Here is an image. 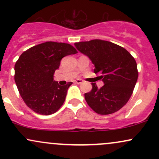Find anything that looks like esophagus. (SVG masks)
<instances>
[{
  "mask_svg": "<svg viewBox=\"0 0 159 159\" xmlns=\"http://www.w3.org/2000/svg\"><path fill=\"white\" fill-rule=\"evenodd\" d=\"M75 81V83L78 84H79L83 83V80H81V79H76Z\"/></svg>",
  "mask_w": 159,
  "mask_h": 159,
  "instance_id": "1",
  "label": "esophagus"
}]
</instances>
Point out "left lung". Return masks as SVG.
Returning a JSON list of instances; mask_svg holds the SVG:
<instances>
[{"instance_id": "left-lung-1", "label": "left lung", "mask_w": 159, "mask_h": 159, "mask_svg": "<svg viewBox=\"0 0 159 159\" xmlns=\"http://www.w3.org/2000/svg\"><path fill=\"white\" fill-rule=\"evenodd\" d=\"M76 48L91 60L95 74L105 84L86 93L87 103L98 114H111L121 109L132 96L138 77L137 63L126 49L111 42L93 39L75 43Z\"/></svg>"}]
</instances>
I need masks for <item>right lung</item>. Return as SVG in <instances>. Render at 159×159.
Returning <instances> with one entry per match:
<instances>
[{
  "label": "right lung",
  "mask_w": 159,
  "mask_h": 159,
  "mask_svg": "<svg viewBox=\"0 0 159 159\" xmlns=\"http://www.w3.org/2000/svg\"><path fill=\"white\" fill-rule=\"evenodd\" d=\"M76 53L68 43L45 42L21 54L15 65V81L27 107L42 115L54 114L61 108L72 82L59 85L54 74L62 58Z\"/></svg>",
  "instance_id": "1"
}]
</instances>
